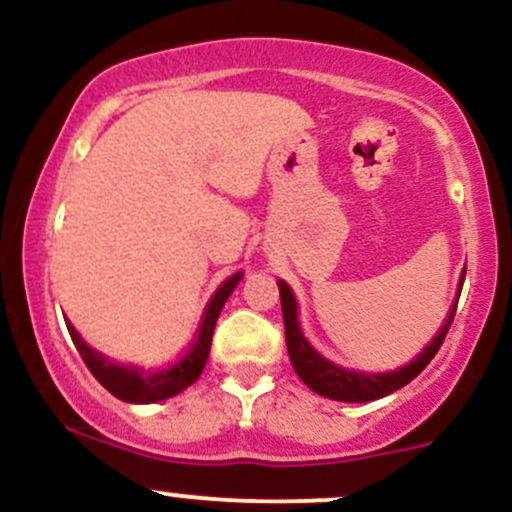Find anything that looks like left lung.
Instances as JSON below:
<instances>
[{
	"instance_id": "left-lung-1",
	"label": "left lung",
	"mask_w": 512,
	"mask_h": 512,
	"mask_svg": "<svg viewBox=\"0 0 512 512\" xmlns=\"http://www.w3.org/2000/svg\"><path fill=\"white\" fill-rule=\"evenodd\" d=\"M279 293H281V313H284V330H286V349H289L291 366L298 373V378L303 380L310 390L317 392L322 397L337 399V402H373V399H380L390 392L399 390L416 375L424 370L431 358L438 354V349L443 346L445 334H448L452 317H455L457 301L452 305L448 320L440 327L431 344L421 351L414 361L407 363V366L390 370V373H358V370H349L337 366V363L327 361L325 356H320L317 351L305 342L301 334V327H298V305L296 298L289 286L284 281H279Z\"/></svg>"
}]
</instances>
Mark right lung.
Here are the masks:
<instances>
[{
  "mask_svg": "<svg viewBox=\"0 0 512 512\" xmlns=\"http://www.w3.org/2000/svg\"><path fill=\"white\" fill-rule=\"evenodd\" d=\"M240 281V272L228 276L226 281L216 289L214 296L204 310L202 325H199V332L195 342L190 344V349L185 351L180 358L166 363V366L158 368H139L132 366V363H115L110 358H105L98 351H93L84 339L76 334L72 325H67L69 337L79 351L88 370L93 373V378L101 383L110 395H115L122 402H134V404H149V402H161V399H168L178 392L190 387L195 380L202 375L204 363H207L209 349H211V334H214L216 320H219V313L223 303L228 301L231 291L236 289Z\"/></svg>",
  "mask_w": 512,
  "mask_h": 512,
  "instance_id": "add662e5",
  "label": "right lung"
}]
</instances>
